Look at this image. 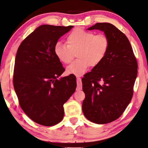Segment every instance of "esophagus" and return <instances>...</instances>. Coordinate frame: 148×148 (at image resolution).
Here are the masks:
<instances>
[{"instance_id":"obj_1","label":"esophagus","mask_w":148,"mask_h":148,"mask_svg":"<svg viewBox=\"0 0 148 148\" xmlns=\"http://www.w3.org/2000/svg\"><path fill=\"white\" fill-rule=\"evenodd\" d=\"M77 89H78V90H81L82 88H83V84H82L81 79L79 77H77Z\"/></svg>"}]
</instances>
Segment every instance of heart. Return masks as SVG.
<instances>
[{"label":"heart","mask_w":148,"mask_h":148,"mask_svg":"<svg viewBox=\"0 0 148 148\" xmlns=\"http://www.w3.org/2000/svg\"><path fill=\"white\" fill-rule=\"evenodd\" d=\"M67 44L57 42L54 46L56 56L64 64H69L75 56L78 60L67 67V72L81 76L89 67H96L102 62L110 48V40L103 34H97L83 29H75L67 35Z\"/></svg>","instance_id":"b5f03b06"}]
</instances>
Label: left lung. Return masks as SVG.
I'll return each mask as SVG.
<instances>
[{"instance_id":"left-lung-1","label":"left lung","mask_w":148,"mask_h":148,"mask_svg":"<svg viewBox=\"0 0 148 148\" xmlns=\"http://www.w3.org/2000/svg\"><path fill=\"white\" fill-rule=\"evenodd\" d=\"M88 29L103 31L110 48L102 62L82 79V109L90 121L107 124L119 118L131 100L138 63L128 38L115 26L97 23Z\"/></svg>"}]
</instances>
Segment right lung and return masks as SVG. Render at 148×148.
I'll use <instances>...</instances> for the list:
<instances>
[{
	"mask_svg": "<svg viewBox=\"0 0 148 148\" xmlns=\"http://www.w3.org/2000/svg\"><path fill=\"white\" fill-rule=\"evenodd\" d=\"M73 25H42L19 45L14 64L13 84L19 106L38 124L50 127L64 118V104L75 91L76 77L64 72L54 52L59 38Z\"/></svg>",
	"mask_w": 148,
	"mask_h": 148,
	"instance_id": "add662e5",
	"label": "right lung"
}]
</instances>
